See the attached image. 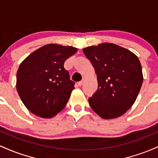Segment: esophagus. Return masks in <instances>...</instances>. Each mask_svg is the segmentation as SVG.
Here are the masks:
<instances>
[{
	"label": "esophagus",
	"instance_id": "1",
	"mask_svg": "<svg viewBox=\"0 0 158 158\" xmlns=\"http://www.w3.org/2000/svg\"><path fill=\"white\" fill-rule=\"evenodd\" d=\"M82 85H83V81H79V82L77 83V85H78V86H79V87H81Z\"/></svg>",
	"mask_w": 158,
	"mask_h": 158
}]
</instances>
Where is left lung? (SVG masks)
I'll return each mask as SVG.
<instances>
[{
  "instance_id": "1",
  "label": "left lung",
  "mask_w": 158,
  "mask_h": 158,
  "mask_svg": "<svg viewBox=\"0 0 158 158\" xmlns=\"http://www.w3.org/2000/svg\"><path fill=\"white\" fill-rule=\"evenodd\" d=\"M83 52L93 65L98 81L97 90L88 99L90 106L103 119L120 117L133 106L142 86L138 57L112 43L88 47Z\"/></svg>"
}]
</instances>
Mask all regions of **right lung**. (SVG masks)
Returning a JSON list of instances; mask_svg holds the SVG:
<instances>
[{
	"instance_id": "right-lung-1",
	"label": "right lung",
	"mask_w": 158,
	"mask_h": 158,
	"mask_svg": "<svg viewBox=\"0 0 158 158\" xmlns=\"http://www.w3.org/2000/svg\"><path fill=\"white\" fill-rule=\"evenodd\" d=\"M77 49L49 44L32 52L20 64L16 88L27 108L43 118H51L66 106L75 83L64 68Z\"/></svg>"
}]
</instances>
